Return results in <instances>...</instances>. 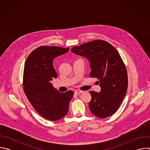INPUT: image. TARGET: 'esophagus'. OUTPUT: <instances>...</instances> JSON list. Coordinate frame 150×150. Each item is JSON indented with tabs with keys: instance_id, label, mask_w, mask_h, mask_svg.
Returning <instances> with one entry per match:
<instances>
[{
	"instance_id": "obj_1",
	"label": "esophagus",
	"mask_w": 150,
	"mask_h": 150,
	"mask_svg": "<svg viewBox=\"0 0 150 150\" xmlns=\"http://www.w3.org/2000/svg\"><path fill=\"white\" fill-rule=\"evenodd\" d=\"M83 91H81V90H77L76 91H75V93L76 94H81L82 93Z\"/></svg>"
}]
</instances>
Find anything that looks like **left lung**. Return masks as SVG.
<instances>
[{"mask_svg": "<svg viewBox=\"0 0 150 150\" xmlns=\"http://www.w3.org/2000/svg\"><path fill=\"white\" fill-rule=\"evenodd\" d=\"M71 51L89 60L90 76L99 79L100 92L90 91V111L100 118L113 115L126 95L128 83L126 67L119 53L108 42L101 40L73 47Z\"/></svg>", "mask_w": 150, "mask_h": 150, "instance_id": "8db88e82", "label": "left lung"}]
</instances>
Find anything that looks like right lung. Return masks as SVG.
Segmentation results:
<instances>
[{"label": "right lung", "mask_w": 150, "mask_h": 150, "mask_svg": "<svg viewBox=\"0 0 150 150\" xmlns=\"http://www.w3.org/2000/svg\"><path fill=\"white\" fill-rule=\"evenodd\" d=\"M69 48L40 46L27 57L24 69L23 89L35 110L46 119L56 121L65 116L74 96L72 91L60 93L50 81L57 77L53 59L67 53Z\"/></svg>", "instance_id": "add662e5"}]
</instances>
